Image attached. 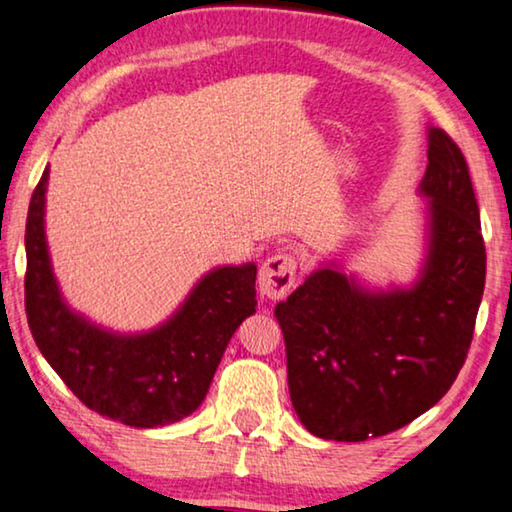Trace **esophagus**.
<instances>
[{
	"instance_id": "34e87169",
	"label": "esophagus",
	"mask_w": 512,
	"mask_h": 512,
	"mask_svg": "<svg viewBox=\"0 0 512 512\" xmlns=\"http://www.w3.org/2000/svg\"><path fill=\"white\" fill-rule=\"evenodd\" d=\"M298 261L293 254H272L258 272V291L265 300H281L295 284Z\"/></svg>"
}]
</instances>
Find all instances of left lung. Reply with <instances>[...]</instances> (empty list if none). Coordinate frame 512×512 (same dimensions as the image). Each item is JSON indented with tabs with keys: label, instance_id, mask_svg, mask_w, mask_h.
Here are the masks:
<instances>
[{
	"label": "left lung",
	"instance_id": "left-lung-1",
	"mask_svg": "<svg viewBox=\"0 0 512 512\" xmlns=\"http://www.w3.org/2000/svg\"><path fill=\"white\" fill-rule=\"evenodd\" d=\"M427 256L411 288L369 291L325 265L274 307L293 409L311 434L367 441L422 416L455 383L485 288V242L469 166L429 129Z\"/></svg>",
	"mask_w": 512,
	"mask_h": 512
}]
</instances>
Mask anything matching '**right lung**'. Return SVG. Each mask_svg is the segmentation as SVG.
Masks as SVG:
<instances>
[{
    "label": "right lung",
    "mask_w": 512,
    "mask_h": 512,
    "mask_svg": "<svg viewBox=\"0 0 512 512\" xmlns=\"http://www.w3.org/2000/svg\"><path fill=\"white\" fill-rule=\"evenodd\" d=\"M48 168L27 212L25 311L32 337L73 395L129 427H164L194 413L210 390L233 332L256 311V265L207 272L164 325L117 335L71 311L50 265Z\"/></svg>",
    "instance_id": "1"
}]
</instances>
